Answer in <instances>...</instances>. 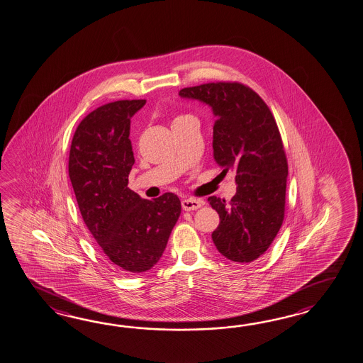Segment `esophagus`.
Segmentation results:
<instances>
[{
	"mask_svg": "<svg viewBox=\"0 0 363 363\" xmlns=\"http://www.w3.org/2000/svg\"><path fill=\"white\" fill-rule=\"evenodd\" d=\"M203 201L199 198H189V199H184L182 201V208L185 211H194L196 208L203 206Z\"/></svg>",
	"mask_w": 363,
	"mask_h": 363,
	"instance_id": "esophagus-1",
	"label": "esophagus"
}]
</instances>
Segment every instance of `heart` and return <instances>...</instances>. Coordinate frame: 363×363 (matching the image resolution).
Here are the masks:
<instances>
[{
  "label": "heart",
  "instance_id": "b5f03b06",
  "mask_svg": "<svg viewBox=\"0 0 363 363\" xmlns=\"http://www.w3.org/2000/svg\"><path fill=\"white\" fill-rule=\"evenodd\" d=\"M178 118H179V116H178ZM176 119H177V118H176Z\"/></svg>",
  "mask_w": 363,
  "mask_h": 363
}]
</instances>
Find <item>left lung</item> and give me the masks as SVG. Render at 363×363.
I'll return each instance as SVG.
<instances>
[{"label":"left lung","mask_w":363,"mask_h":363,"mask_svg":"<svg viewBox=\"0 0 363 363\" xmlns=\"http://www.w3.org/2000/svg\"><path fill=\"white\" fill-rule=\"evenodd\" d=\"M179 96L213 108V159L221 173H236L230 202L208 198L220 218L213 244L230 261L252 262L272 245L284 218L289 167L274 116L240 82H208L181 89Z\"/></svg>","instance_id":"8db88e82"}]
</instances>
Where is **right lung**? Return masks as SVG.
I'll return each instance as SVG.
<instances>
[{
    "label": "right lung",
    "instance_id": "1",
    "mask_svg": "<svg viewBox=\"0 0 363 363\" xmlns=\"http://www.w3.org/2000/svg\"><path fill=\"white\" fill-rule=\"evenodd\" d=\"M144 105L145 99H123L89 113L73 135L68 165L88 230L113 265L130 275L159 262L181 213L177 195L148 201L127 186L135 162L130 124Z\"/></svg>",
    "mask_w": 363,
    "mask_h": 363
}]
</instances>
